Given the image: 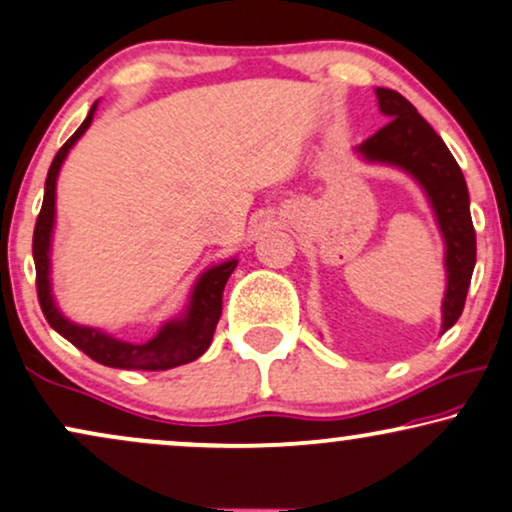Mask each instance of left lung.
Segmentation results:
<instances>
[{
    "label": "left lung",
    "instance_id": "obj_1",
    "mask_svg": "<svg viewBox=\"0 0 512 512\" xmlns=\"http://www.w3.org/2000/svg\"><path fill=\"white\" fill-rule=\"evenodd\" d=\"M380 113L387 125L357 146L368 163H383L409 172L423 186L446 245V293L442 302V333L463 314L472 269L477 260L475 226L463 172L442 137L423 120L411 101L394 89L378 87Z\"/></svg>",
    "mask_w": 512,
    "mask_h": 512
}]
</instances>
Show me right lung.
Returning a JSON list of instances; mask_svg holds the SVG:
<instances>
[{
    "mask_svg": "<svg viewBox=\"0 0 512 512\" xmlns=\"http://www.w3.org/2000/svg\"><path fill=\"white\" fill-rule=\"evenodd\" d=\"M96 103L89 111L87 118L77 132L70 137L61 151L56 153L54 163L49 167L47 184H44V200L40 217H37L35 234H32V257H35V271H37V297H40V307L44 319L56 333H61L68 342H73L77 349H82L87 357L99 361L103 366L111 368H127V371H167V368L189 364V361L198 359L205 349L210 347L212 335H215L217 321L222 316V293L226 281H229L231 271L236 269L238 260H226L217 267H210L203 271L191 290V300L186 312L179 319L167 321L160 328L158 335L151 338L144 345H134V342H125L113 338V335L99 331V328L77 326V323L68 321L66 316L58 312L54 295H51V234H54V217H56V179L61 172L63 160L75 146V141L87 132L94 120Z\"/></svg>",
    "mask_w": 512,
    "mask_h": 512,
    "instance_id": "add662e5",
    "label": "right lung"
}]
</instances>
